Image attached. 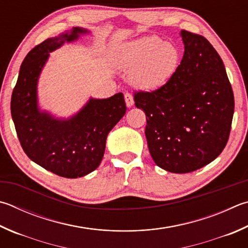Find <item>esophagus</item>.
I'll return each instance as SVG.
<instances>
[{"label":"esophagus","mask_w":248,"mask_h":248,"mask_svg":"<svg viewBox=\"0 0 248 248\" xmlns=\"http://www.w3.org/2000/svg\"><path fill=\"white\" fill-rule=\"evenodd\" d=\"M124 101H125V104H127L128 107H131L133 105V96L131 93L127 92L124 94Z\"/></svg>","instance_id":"obj_1"}]
</instances>
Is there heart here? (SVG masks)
Wrapping results in <instances>:
<instances>
[{"label": "heart", "mask_w": 248, "mask_h": 248, "mask_svg": "<svg viewBox=\"0 0 248 248\" xmlns=\"http://www.w3.org/2000/svg\"><path fill=\"white\" fill-rule=\"evenodd\" d=\"M115 64L133 70L132 81L144 90H156L173 77L180 65L179 48L157 35H146L120 46L115 53Z\"/></svg>", "instance_id": "b5f03b06"}]
</instances>
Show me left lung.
Here are the masks:
<instances>
[{"label":"left lung","instance_id":"obj_1","mask_svg":"<svg viewBox=\"0 0 248 248\" xmlns=\"http://www.w3.org/2000/svg\"><path fill=\"white\" fill-rule=\"evenodd\" d=\"M184 54L167 83L134 92L146 115L153 160L173 173H187L221 154L231 131L234 95L223 62L202 35L181 30Z\"/></svg>","mask_w":248,"mask_h":248}]
</instances>
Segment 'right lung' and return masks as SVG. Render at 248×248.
Returning <instances> with one entry per match:
<instances>
[{
  "instance_id": "right-lung-1",
  "label": "right lung",
  "mask_w": 248,
  "mask_h": 248,
  "mask_svg": "<svg viewBox=\"0 0 248 248\" xmlns=\"http://www.w3.org/2000/svg\"><path fill=\"white\" fill-rule=\"evenodd\" d=\"M87 29L48 38L27 54L13 90L11 112L22 150L35 164L64 178H80L100 166L110 130L125 114L123 93L90 98L68 119H58L38 107L39 76L49 56L65 42H73Z\"/></svg>"
}]
</instances>
